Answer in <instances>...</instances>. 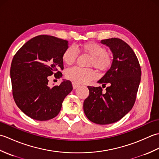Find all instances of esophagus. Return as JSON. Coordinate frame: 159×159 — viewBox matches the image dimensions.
I'll return each mask as SVG.
<instances>
[{
    "mask_svg": "<svg viewBox=\"0 0 159 159\" xmlns=\"http://www.w3.org/2000/svg\"><path fill=\"white\" fill-rule=\"evenodd\" d=\"M72 86H73V88L75 89L78 88L79 87H80V85H79V84H77L74 82H72Z\"/></svg>",
    "mask_w": 159,
    "mask_h": 159,
    "instance_id": "obj_1",
    "label": "esophagus"
}]
</instances>
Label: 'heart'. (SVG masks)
<instances>
[{
    "mask_svg": "<svg viewBox=\"0 0 159 159\" xmlns=\"http://www.w3.org/2000/svg\"><path fill=\"white\" fill-rule=\"evenodd\" d=\"M78 50L85 52L91 56L88 66L96 67L100 71H106L112 65L113 57L102 45L94 42H88L80 44ZM79 55L77 50L72 46L67 48L62 55L63 61L68 66L75 63ZM66 76L67 79L77 84L86 83L95 79L96 74L91 68L74 67L67 70Z\"/></svg>",
    "mask_w": 159,
    "mask_h": 159,
    "instance_id": "1",
    "label": "heart"
}]
</instances>
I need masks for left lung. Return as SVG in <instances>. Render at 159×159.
<instances>
[{"instance_id":"1","label":"left lung","mask_w":159,"mask_h":159,"mask_svg":"<svg viewBox=\"0 0 159 159\" xmlns=\"http://www.w3.org/2000/svg\"><path fill=\"white\" fill-rule=\"evenodd\" d=\"M109 46L113 59L111 68L98 83L101 87L88 86L89 95L84 101L85 116L93 123L104 125L121 120L132 109L141 81L139 61L130 46L119 38L101 40Z\"/></svg>"}]
</instances>
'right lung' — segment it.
I'll use <instances>...</instances> for the list:
<instances>
[{"mask_svg": "<svg viewBox=\"0 0 159 159\" xmlns=\"http://www.w3.org/2000/svg\"><path fill=\"white\" fill-rule=\"evenodd\" d=\"M68 48L67 40L41 35L26 42L12 60V93L16 105L33 120L52 119L60 112L64 98L72 92L70 80L48 86L50 76H62V55Z\"/></svg>", "mask_w": 159, "mask_h": 159, "instance_id": "obj_1", "label": "right lung"}]
</instances>
